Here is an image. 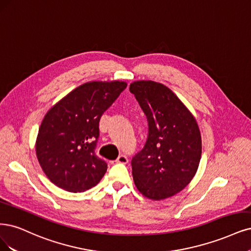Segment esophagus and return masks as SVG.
I'll return each mask as SVG.
<instances>
[{
  "instance_id": "1",
  "label": "esophagus",
  "mask_w": 251,
  "mask_h": 251,
  "mask_svg": "<svg viewBox=\"0 0 251 251\" xmlns=\"http://www.w3.org/2000/svg\"><path fill=\"white\" fill-rule=\"evenodd\" d=\"M115 162L116 163H122V164H126L128 162V159H127L126 154H119Z\"/></svg>"
}]
</instances>
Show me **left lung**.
<instances>
[{"instance_id": "obj_1", "label": "left lung", "mask_w": 251, "mask_h": 251, "mask_svg": "<svg viewBox=\"0 0 251 251\" xmlns=\"http://www.w3.org/2000/svg\"><path fill=\"white\" fill-rule=\"evenodd\" d=\"M131 91L148 118L143 149L132 159L137 189L153 201L181 191L196 174L201 157V137L193 115L163 84L137 81Z\"/></svg>"}]
</instances>
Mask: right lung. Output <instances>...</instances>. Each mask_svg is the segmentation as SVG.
Wrapping results in <instances>:
<instances>
[{
  "label": "right lung",
  "mask_w": 251,
  "mask_h": 251,
  "mask_svg": "<svg viewBox=\"0 0 251 251\" xmlns=\"http://www.w3.org/2000/svg\"><path fill=\"white\" fill-rule=\"evenodd\" d=\"M126 88L125 82H89L57 102L43 118L36 154L51 183L71 192L99 184L107 163L96 154L100 120Z\"/></svg>",
  "instance_id": "add662e5"
}]
</instances>
